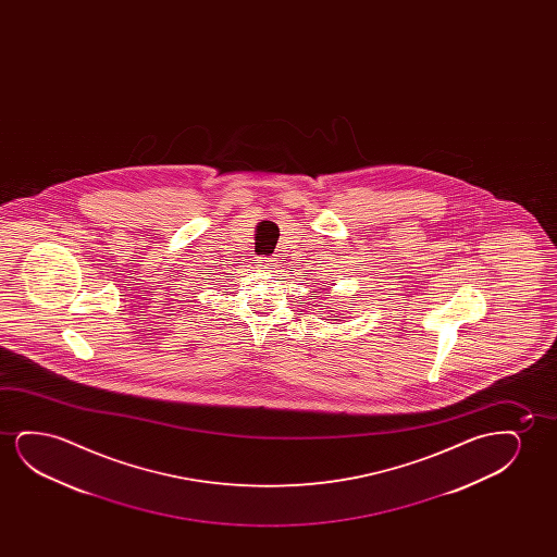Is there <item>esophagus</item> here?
<instances>
[{"label": "esophagus", "mask_w": 557, "mask_h": 557, "mask_svg": "<svg viewBox=\"0 0 557 557\" xmlns=\"http://www.w3.org/2000/svg\"><path fill=\"white\" fill-rule=\"evenodd\" d=\"M259 267L262 268V270H272V268L275 267V262L274 260H262Z\"/></svg>", "instance_id": "obj_1"}]
</instances>
